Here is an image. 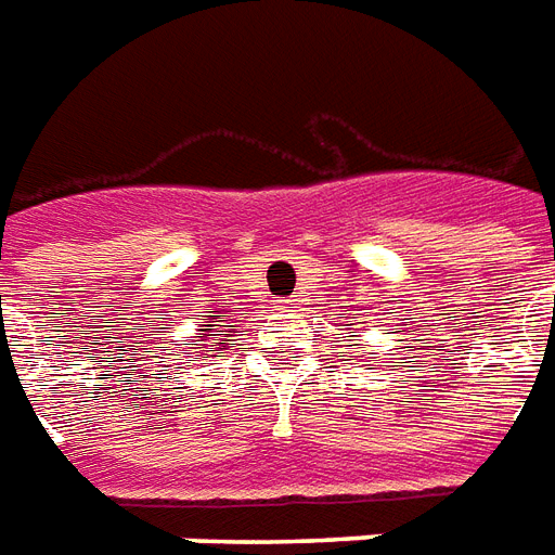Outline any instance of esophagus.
I'll use <instances>...</instances> for the list:
<instances>
[{
    "label": "esophagus",
    "instance_id": "esophagus-1",
    "mask_svg": "<svg viewBox=\"0 0 555 555\" xmlns=\"http://www.w3.org/2000/svg\"><path fill=\"white\" fill-rule=\"evenodd\" d=\"M282 309H294V300H282Z\"/></svg>",
    "mask_w": 555,
    "mask_h": 555
}]
</instances>
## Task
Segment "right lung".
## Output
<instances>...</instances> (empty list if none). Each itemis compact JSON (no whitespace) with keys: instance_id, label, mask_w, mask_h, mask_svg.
I'll list each match as a JSON object with an SVG mask.
<instances>
[{"instance_id":"add662e5","label":"right lung","mask_w":555,"mask_h":555,"mask_svg":"<svg viewBox=\"0 0 555 555\" xmlns=\"http://www.w3.org/2000/svg\"><path fill=\"white\" fill-rule=\"evenodd\" d=\"M217 318H225V314H205V321L207 324H202V326H219V324H214V321H217ZM219 336H222V333H225V330H217ZM207 336V330H202V336L198 338H205ZM219 345H225V341H219Z\"/></svg>"}]
</instances>
